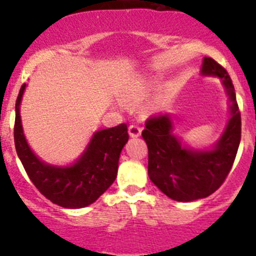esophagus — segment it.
Listing matches in <instances>:
<instances>
[{
  "instance_id": "esophagus-1",
  "label": "esophagus",
  "mask_w": 256,
  "mask_h": 256,
  "mask_svg": "<svg viewBox=\"0 0 256 256\" xmlns=\"http://www.w3.org/2000/svg\"><path fill=\"white\" fill-rule=\"evenodd\" d=\"M128 132H130V137H138L141 134V126L138 124H130Z\"/></svg>"
}]
</instances>
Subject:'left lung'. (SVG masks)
I'll return each instance as SVG.
<instances>
[{
	"label": "left lung",
	"mask_w": 256,
	"mask_h": 256,
	"mask_svg": "<svg viewBox=\"0 0 256 256\" xmlns=\"http://www.w3.org/2000/svg\"><path fill=\"white\" fill-rule=\"evenodd\" d=\"M201 74L219 76L232 102L227 126L212 150L182 146L173 134L169 114L150 116L142 130L148 148V177L162 194L182 202L208 198L223 184L241 141V114L227 70L212 58H205Z\"/></svg>",
	"instance_id": "left-lung-1"
}]
</instances>
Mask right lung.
Returning <instances> with one entry per match:
<instances>
[{"label": "right lung", "instance_id": "add662e5", "mask_svg": "<svg viewBox=\"0 0 256 256\" xmlns=\"http://www.w3.org/2000/svg\"><path fill=\"white\" fill-rule=\"evenodd\" d=\"M22 86L15 105V148L28 177L38 191L54 204L69 209L91 205L116 178L122 148L130 136L126 124L98 130L82 156L70 166H55L38 159L22 133L20 102L26 90Z\"/></svg>", "mask_w": 256, "mask_h": 256}]
</instances>
